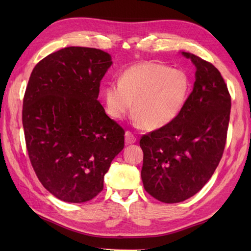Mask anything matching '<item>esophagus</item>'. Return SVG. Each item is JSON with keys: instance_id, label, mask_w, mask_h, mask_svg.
Instances as JSON below:
<instances>
[{"instance_id": "esophagus-1", "label": "esophagus", "mask_w": 251, "mask_h": 251, "mask_svg": "<svg viewBox=\"0 0 251 251\" xmlns=\"http://www.w3.org/2000/svg\"><path fill=\"white\" fill-rule=\"evenodd\" d=\"M137 141V138L136 136H134L131 131L127 130L125 132V143L126 145H132V143H135Z\"/></svg>"}]
</instances>
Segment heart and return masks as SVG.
I'll return each mask as SVG.
<instances>
[{
  "label": "heart",
  "mask_w": 251,
  "mask_h": 251,
  "mask_svg": "<svg viewBox=\"0 0 251 251\" xmlns=\"http://www.w3.org/2000/svg\"><path fill=\"white\" fill-rule=\"evenodd\" d=\"M189 75L152 61L138 62L121 74L119 83H109L102 90L105 109L115 120L129 113L147 129H158L177 119L189 98Z\"/></svg>",
  "instance_id": "b5f03b06"
}]
</instances>
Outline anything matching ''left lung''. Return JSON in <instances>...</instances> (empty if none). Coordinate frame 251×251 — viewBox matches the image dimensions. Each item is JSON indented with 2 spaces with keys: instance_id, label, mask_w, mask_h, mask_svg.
Wrapping results in <instances>:
<instances>
[{
  "instance_id": "1",
  "label": "left lung",
  "mask_w": 251,
  "mask_h": 251,
  "mask_svg": "<svg viewBox=\"0 0 251 251\" xmlns=\"http://www.w3.org/2000/svg\"><path fill=\"white\" fill-rule=\"evenodd\" d=\"M182 55L196 68L193 90L177 119L140 139L143 186L167 204L190 199L211 178L230 122L231 96L219 70L190 52Z\"/></svg>"
}]
</instances>
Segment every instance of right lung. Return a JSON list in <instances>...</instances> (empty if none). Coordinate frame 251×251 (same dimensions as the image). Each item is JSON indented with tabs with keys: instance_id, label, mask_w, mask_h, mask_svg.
Returning <instances> with one entry per match:
<instances>
[{
	"instance_id": "right-lung-1",
	"label": "right lung",
	"mask_w": 251,
	"mask_h": 251,
	"mask_svg": "<svg viewBox=\"0 0 251 251\" xmlns=\"http://www.w3.org/2000/svg\"><path fill=\"white\" fill-rule=\"evenodd\" d=\"M111 56L66 47L34 67L23 104L26 150L40 182L63 201L84 202L103 190L125 131L98 101Z\"/></svg>"
}]
</instances>
